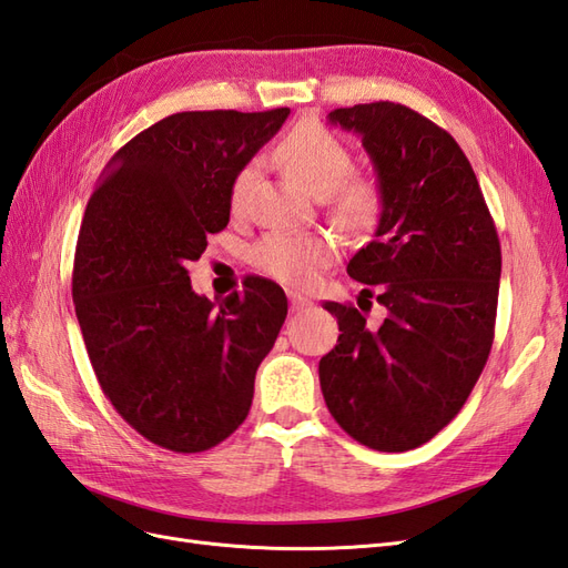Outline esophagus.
Segmentation results:
<instances>
[{
	"label": "esophagus",
	"instance_id": "esophagus-1",
	"mask_svg": "<svg viewBox=\"0 0 568 568\" xmlns=\"http://www.w3.org/2000/svg\"><path fill=\"white\" fill-rule=\"evenodd\" d=\"M287 297H290V310H293V312H300L304 307H312V300H307V297L300 295V293H293V290H290Z\"/></svg>",
	"mask_w": 568,
	"mask_h": 568
}]
</instances>
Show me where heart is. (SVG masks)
Wrapping results in <instances>:
<instances>
[{"label": "heart", "instance_id": "heart-1", "mask_svg": "<svg viewBox=\"0 0 568 568\" xmlns=\"http://www.w3.org/2000/svg\"><path fill=\"white\" fill-rule=\"evenodd\" d=\"M278 163L312 194L328 199L331 217L351 232H367L382 215L384 196L372 178H347L353 170V153L347 145L316 122H302L275 149ZM256 163H246L230 184V206L242 211L256 178ZM336 244L331 237L271 232L252 250V264L285 285H310L331 261Z\"/></svg>", "mask_w": 568, "mask_h": 568}]
</instances>
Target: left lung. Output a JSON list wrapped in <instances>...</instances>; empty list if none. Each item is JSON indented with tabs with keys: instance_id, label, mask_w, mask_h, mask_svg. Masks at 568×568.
Segmentation results:
<instances>
[{
	"instance_id": "1",
	"label": "left lung",
	"mask_w": 568,
	"mask_h": 568,
	"mask_svg": "<svg viewBox=\"0 0 568 568\" xmlns=\"http://www.w3.org/2000/svg\"><path fill=\"white\" fill-rule=\"evenodd\" d=\"M328 122L362 139L382 189L374 242L347 273L374 285L386 318L372 326L351 304L326 302L341 336L318 382L355 442L394 454L444 429L483 374L501 246L468 158L442 126L388 100L338 108Z\"/></svg>"
}]
</instances>
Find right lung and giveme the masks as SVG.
Wrapping results in <instances>:
<instances>
[{
  "label": "right lung",
  "instance_id": "add662e5",
  "mask_svg": "<svg viewBox=\"0 0 568 568\" xmlns=\"http://www.w3.org/2000/svg\"><path fill=\"white\" fill-rule=\"evenodd\" d=\"M287 114H170L112 155L83 213L71 295L98 384L141 436L178 454L244 423L287 316L273 281L252 275L211 302L186 271L227 225L235 174Z\"/></svg>",
  "mask_w": 568,
  "mask_h": 568
}]
</instances>
